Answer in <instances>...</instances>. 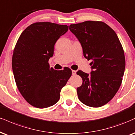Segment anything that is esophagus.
I'll list each match as a JSON object with an SVG mask.
<instances>
[{
  "instance_id": "1",
  "label": "esophagus",
  "mask_w": 135,
  "mask_h": 135,
  "mask_svg": "<svg viewBox=\"0 0 135 135\" xmlns=\"http://www.w3.org/2000/svg\"><path fill=\"white\" fill-rule=\"evenodd\" d=\"M76 74V71L75 70H72V75H75Z\"/></svg>"
}]
</instances>
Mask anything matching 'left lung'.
Masks as SVG:
<instances>
[{
	"instance_id": "obj_1",
	"label": "left lung",
	"mask_w": 135,
	"mask_h": 135,
	"mask_svg": "<svg viewBox=\"0 0 135 135\" xmlns=\"http://www.w3.org/2000/svg\"><path fill=\"white\" fill-rule=\"evenodd\" d=\"M69 29L81 43L84 57L92 60L90 75L77 72L82 79L77 89L78 97L87 106H103L114 97L122 82L125 69L122 45L114 31L102 21L70 24Z\"/></svg>"
}]
</instances>
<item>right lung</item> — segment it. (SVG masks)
I'll return each mask as SVG.
<instances>
[{
    "instance_id": "1",
    "label": "right lung",
    "mask_w": 135,
    "mask_h": 135,
    "mask_svg": "<svg viewBox=\"0 0 135 135\" xmlns=\"http://www.w3.org/2000/svg\"><path fill=\"white\" fill-rule=\"evenodd\" d=\"M68 30L67 25L35 22L25 29L16 43L12 59L14 79L21 95L32 106L46 108L56 104L72 75L69 68L56 70L48 63L55 43Z\"/></svg>"
}]
</instances>
